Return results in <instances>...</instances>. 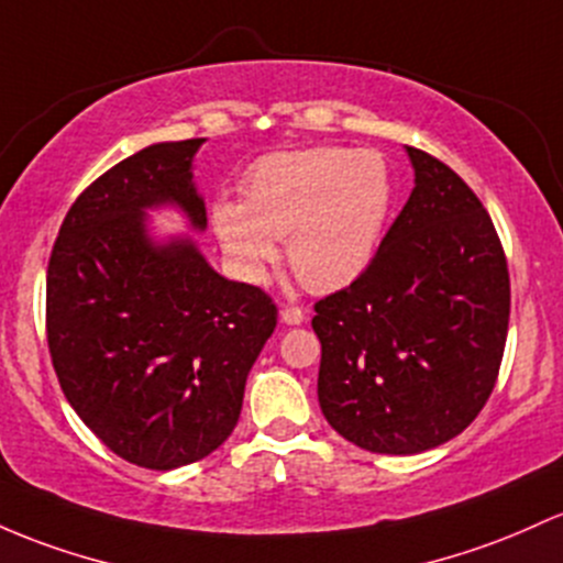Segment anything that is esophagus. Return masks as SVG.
Segmentation results:
<instances>
[{
    "label": "esophagus",
    "mask_w": 563,
    "mask_h": 563,
    "mask_svg": "<svg viewBox=\"0 0 563 563\" xmlns=\"http://www.w3.org/2000/svg\"><path fill=\"white\" fill-rule=\"evenodd\" d=\"M280 320L286 325H301L305 323V312H301L299 307H286V310L280 312Z\"/></svg>",
    "instance_id": "obj_1"
}]
</instances>
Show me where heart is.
Here are the masks:
<instances>
[{
	"label": "heart",
	"instance_id": "1",
	"mask_svg": "<svg viewBox=\"0 0 563 563\" xmlns=\"http://www.w3.org/2000/svg\"><path fill=\"white\" fill-rule=\"evenodd\" d=\"M395 181L374 150L277 152L245 173L243 202L219 200L213 230L245 280H262L286 240L288 264L312 291H339L372 267Z\"/></svg>",
	"mask_w": 563,
	"mask_h": 563
}]
</instances>
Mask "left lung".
Listing matches in <instances>:
<instances>
[{"instance_id": "8db88e82", "label": "left lung", "mask_w": 563, "mask_h": 563, "mask_svg": "<svg viewBox=\"0 0 563 563\" xmlns=\"http://www.w3.org/2000/svg\"><path fill=\"white\" fill-rule=\"evenodd\" d=\"M406 154L413 189L372 267L312 318L323 417L374 454H419L460 435L494 390L510 318L489 213L441 159Z\"/></svg>"}]
</instances>
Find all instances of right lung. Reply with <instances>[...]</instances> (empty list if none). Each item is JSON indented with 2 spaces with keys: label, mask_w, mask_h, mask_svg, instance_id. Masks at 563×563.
I'll return each instance as SVG.
<instances>
[{
  "label": "right lung",
  "mask_w": 563,
  "mask_h": 563,
  "mask_svg": "<svg viewBox=\"0 0 563 563\" xmlns=\"http://www.w3.org/2000/svg\"><path fill=\"white\" fill-rule=\"evenodd\" d=\"M206 139L159 141L92 181L60 224L47 267V344L77 417L122 460L173 471L230 438L245 379L275 331L262 288L227 280L176 211L208 227L195 184Z\"/></svg>",
  "instance_id": "obj_1"
}]
</instances>
